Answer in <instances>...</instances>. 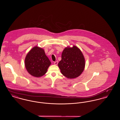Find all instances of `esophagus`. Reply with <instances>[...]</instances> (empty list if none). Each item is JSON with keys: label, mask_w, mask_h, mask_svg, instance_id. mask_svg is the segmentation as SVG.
I'll return each instance as SVG.
<instances>
[{"label": "esophagus", "mask_w": 120, "mask_h": 120, "mask_svg": "<svg viewBox=\"0 0 120 120\" xmlns=\"http://www.w3.org/2000/svg\"><path fill=\"white\" fill-rule=\"evenodd\" d=\"M58 62L57 61L54 62V64L55 65H57V64H58Z\"/></svg>", "instance_id": "34e87169"}]
</instances>
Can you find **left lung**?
<instances>
[{
    "instance_id": "left-lung-1",
    "label": "left lung",
    "mask_w": 120,
    "mask_h": 120,
    "mask_svg": "<svg viewBox=\"0 0 120 120\" xmlns=\"http://www.w3.org/2000/svg\"><path fill=\"white\" fill-rule=\"evenodd\" d=\"M58 66L63 75L69 79L75 78L80 75L85 69V57L77 47H67L63 51L62 60Z\"/></svg>"
}]
</instances>
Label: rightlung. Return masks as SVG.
<instances>
[{"instance_id": "obj_1", "label": "right lung", "mask_w": 120, "mask_h": 120, "mask_svg": "<svg viewBox=\"0 0 120 120\" xmlns=\"http://www.w3.org/2000/svg\"><path fill=\"white\" fill-rule=\"evenodd\" d=\"M51 63L45 50L38 46H35L29 52L25 60V67L28 72L36 77L45 74Z\"/></svg>"}]
</instances>
